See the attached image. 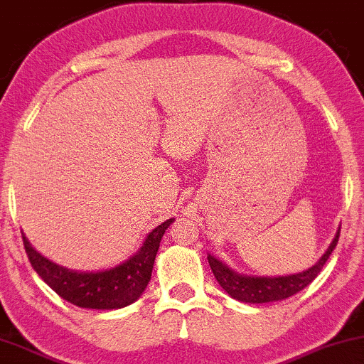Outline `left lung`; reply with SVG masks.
Listing matches in <instances>:
<instances>
[{
    "mask_svg": "<svg viewBox=\"0 0 364 364\" xmlns=\"http://www.w3.org/2000/svg\"><path fill=\"white\" fill-rule=\"evenodd\" d=\"M340 238V226L336 230L335 238L331 240L330 246L322 257L310 266L309 269L294 272V274H284V276H251V274L238 272L226 264L225 261L218 259L213 255L207 256L208 264L212 267L213 276L223 291L240 302L245 304H267V302H277V300H284L287 297L294 296L309 286L318 272L322 271L323 264L328 259L331 251L335 250L336 243Z\"/></svg>",
    "mask_w": 364,
    "mask_h": 364,
    "instance_id": "left-lung-1",
    "label": "left lung"
}]
</instances>
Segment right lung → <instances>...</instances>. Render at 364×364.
Masks as SVG:
<instances>
[{
	"instance_id": "right-lung-1",
	"label": "right lung",
	"mask_w": 364,
	"mask_h": 364,
	"mask_svg": "<svg viewBox=\"0 0 364 364\" xmlns=\"http://www.w3.org/2000/svg\"><path fill=\"white\" fill-rule=\"evenodd\" d=\"M176 218L166 220L146 235L143 245L128 259L98 271H75L42 256L23 233L31 266L62 299L82 309L113 310L134 304L151 281L152 266L166 230Z\"/></svg>"
}]
</instances>
